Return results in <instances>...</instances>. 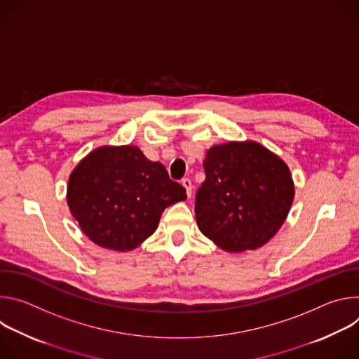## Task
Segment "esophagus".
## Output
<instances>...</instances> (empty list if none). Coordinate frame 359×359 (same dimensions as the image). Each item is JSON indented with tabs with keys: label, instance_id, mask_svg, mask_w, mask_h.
<instances>
[{
	"label": "esophagus",
	"instance_id": "esophagus-1",
	"mask_svg": "<svg viewBox=\"0 0 359 359\" xmlns=\"http://www.w3.org/2000/svg\"><path fill=\"white\" fill-rule=\"evenodd\" d=\"M182 184L184 186V189H186V193H187V196L190 197V196H191V190H193V186H191V180H190V179H187V177H184V179H182Z\"/></svg>",
	"mask_w": 359,
	"mask_h": 359
}]
</instances>
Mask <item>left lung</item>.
<instances>
[{"instance_id":"1","label":"left lung","mask_w":359,"mask_h":359,"mask_svg":"<svg viewBox=\"0 0 359 359\" xmlns=\"http://www.w3.org/2000/svg\"><path fill=\"white\" fill-rule=\"evenodd\" d=\"M196 193L200 231L227 251L266 244L284 223L294 198L287 165L255 142L213 146Z\"/></svg>"}]
</instances>
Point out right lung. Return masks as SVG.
Listing matches in <instances>:
<instances>
[{"mask_svg": "<svg viewBox=\"0 0 359 359\" xmlns=\"http://www.w3.org/2000/svg\"><path fill=\"white\" fill-rule=\"evenodd\" d=\"M187 197L165 166L136 146L99 147L75 168L68 206L97 245L128 251L155 233L166 208Z\"/></svg>", "mask_w": 359, "mask_h": 359, "instance_id": "add662e5", "label": "right lung"}]
</instances>
